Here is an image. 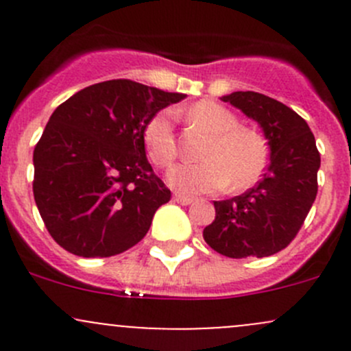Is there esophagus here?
Returning a JSON list of instances; mask_svg holds the SVG:
<instances>
[{"label": "esophagus", "instance_id": "esophagus-1", "mask_svg": "<svg viewBox=\"0 0 351 351\" xmlns=\"http://www.w3.org/2000/svg\"><path fill=\"white\" fill-rule=\"evenodd\" d=\"M175 202H178L180 205H190L193 202V198H190V197H186V195H180V193H175Z\"/></svg>", "mask_w": 351, "mask_h": 351}]
</instances>
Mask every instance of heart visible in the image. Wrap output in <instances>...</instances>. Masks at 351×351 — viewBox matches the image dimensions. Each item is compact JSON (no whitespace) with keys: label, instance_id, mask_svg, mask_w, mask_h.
<instances>
[{"label":"heart","instance_id":"obj_1","mask_svg":"<svg viewBox=\"0 0 351 351\" xmlns=\"http://www.w3.org/2000/svg\"><path fill=\"white\" fill-rule=\"evenodd\" d=\"M189 119L210 134L200 165H178L166 175L169 185L182 193L222 190L231 183L234 190L253 185L267 165V146L256 132L239 127L231 110L210 100H202L189 110ZM147 158L166 168L176 158L173 113L158 112L143 132Z\"/></svg>","mask_w":351,"mask_h":351}]
</instances>
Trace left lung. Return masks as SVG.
Wrapping results in <instances>:
<instances>
[{
    "label": "left lung",
    "instance_id": "1",
    "mask_svg": "<svg viewBox=\"0 0 351 351\" xmlns=\"http://www.w3.org/2000/svg\"><path fill=\"white\" fill-rule=\"evenodd\" d=\"M260 125L270 147L263 178L247 192L214 202L215 219L204 239L229 258L270 256L289 246L317 193L321 158L309 125L267 95L234 91L221 97Z\"/></svg>",
    "mask_w": 351,
    "mask_h": 351
}]
</instances>
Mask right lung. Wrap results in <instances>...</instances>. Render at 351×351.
<instances>
[{
  "label": "right lung",
  "instance_id": "1",
  "mask_svg": "<svg viewBox=\"0 0 351 351\" xmlns=\"http://www.w3.org/2000/svg\"><path fill=\"white\" fill-rule=\"evenodd\" d=\"M186 95L130 80L91 84L54 110L34 149V198L54 241L84 258L127 251L171 192L146 158V123Z\"/></svg>",
  "mask_w": 351,
  "mask_h": 351
}]
</instances>
